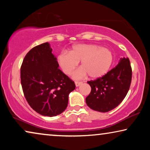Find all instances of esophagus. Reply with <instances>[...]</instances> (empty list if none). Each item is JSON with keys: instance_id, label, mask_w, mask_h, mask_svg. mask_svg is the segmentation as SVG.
Segmentation results:
<instances>
[{"instance_id": "1", "label": "esophagus", "mask_w": 150, "mask_h": 150, "mask_svg": "<svg viewBox=\"0 0 150 150\" xmlns=\"http://www.w3.org/2000/svg\"><path fill=\"white\" fill-rule=\"evenodd\" d=\"M83 83L82 82H75V85H76V87H79V86H81Z\"/></svg>"}]
</instances>
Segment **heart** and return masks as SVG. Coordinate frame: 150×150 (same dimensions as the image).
Returning <instances> with one entry per match:
<instances>
[{
    "label": "heart",
    "instance_id": "heart-1",
    "mask_svg": "<svg viewBox=\"0 0 150 150\" xmlns=\"http://www.w3.org/2000/svg\"><path fill=\"white\" fill-rule=\"evenodd\" d=\"M59 65L65 74L70 75L81 63V68L74 74L76 79L89 75L92 79H99L108 72L113 62V55L108 48L95 44L75 45L69 53L59 55Z\"/></svg>",
    "mask_w": 150,
    "mask_h": 150
}]
</instances>
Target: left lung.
Listing matches in <instances>:
<instances>
[{
	"instance_id": "1",
	"label": "left lung",
	"mask_w": 150,
	"mask_h": 150,
	"mask_svg": "<svg viewBox=\"0 0 150 150\" xmlns=\"http://www.w3.org/2000/svg\"><path fill=\"white\" fill-rule=\"evenodd\" d=\"M132 80V69L128 58H121L118 64L102 77L88 81L91 91L86 103L92 110L110 111L123 101Z\"/></svg>"
}]
</instances>
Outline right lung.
I'll return each mask as SVG.
<instances>
[{
  "mask_svg": "<svg viewBox=\"0 0 150 150\" xmlns=\"http://www.w3.org/2000/svg\"><path fill=\"white\" fill-rule=\"evenodd\" d=\"M49 43L32 48L20 69L21 84L26 101L44 116L54 117L64 111L75 84L59 69Z\"/></svg>",
  "mask_w": 150,
  "mask_h": 150,
  "instance_id": "right-lung-1",
  "label": "right lung"
}]
</instances>
